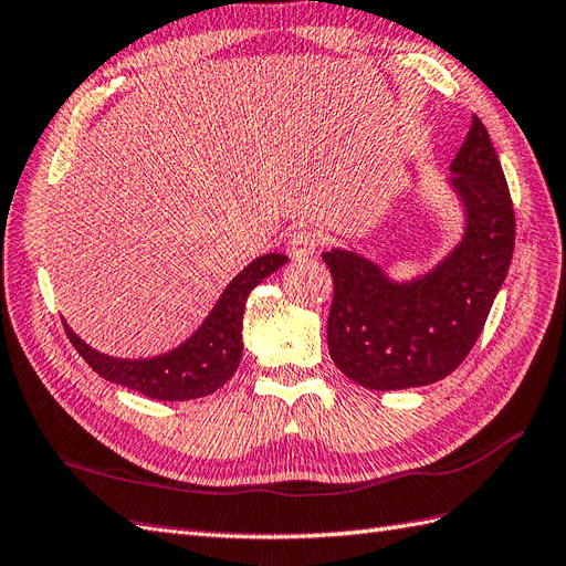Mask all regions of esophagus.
<instances>
[{
	"mask_svg": "<svg viewBox=\"0 0 566 566\" xmlns=\"http://www.w3.org/2000/svg\"><path fill=\"white\" fill-rule=\"evenodd\" d=\"M318 248H321V235L311 229H301L289 235V255L292 258L313 255Z\"/></svg>",
	"mask_w": 566,
	"mask_h": 566,
	"instance_id": "1",
	"label": "esophagus"
}]
</instances>
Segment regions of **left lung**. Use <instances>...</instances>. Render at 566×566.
Returning <instances> with one entry per match:
<instances>
[{"mask_svg":"<svg viewBox=\"0 0 566 566\" xmlns=\"http://www.w3.org/2000/svg\"><path fill=\"white\" fill-rule=\"evenodd\" d=\"M451 170L468 209V231L427 277L390 284L369 260L347 251L323 253L335 286L327 349L337 369L364 388L429 386L455 371L478 343L506 277L516 214L478 115Z\"/></svg>","mask_w":566,"mask_h":566,"instance_id":"8db88e82","label":"left lung"}]
</instances>
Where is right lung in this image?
I'll list each match as a JSON object with an SVG mask.
<instances>
[{
	"label": "right lung",
	"mask_w": 566,
	"mask_h": 566,
	"mask_svg": "<svg viewBox=\"0 0 566 566\" xmlns=\"http://www.w3.org/2000/svg\"><path fill=\"white\" fill-rule=\"evenodd\" d=\"M286 262L282 253H268L253 260L239 277H235L227 292L221 294L219 304L209 313L186 345H180L170 354L144 361L113 359L98 354L84 345L67 325V337L72 347L82 354L84 361L111 384L133 388L151 400H192L202 398L221 388L239 369L241 361V327H243V308L248 294Z\"/></svg>",
	"instance_id": "obj_1"
}]
</instances>
